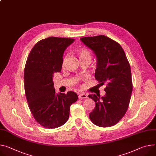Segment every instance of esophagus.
Wrapping results in <instances>:
<instances>
[{
	"mask_svg": "<svg viewBox=\"0 0 156 156\" xmlns=\"http://www.w3.org/2000/svg\"><path fill=\"white\" fill-rule=\"evenodd\" d=\"M78 98L79 99H84L87 98V95L84 93H80L78 94Z\"/></svg>",
	"mask_w": 156,
	"mask_h": 156,
	"instance_id": "1",
	"label": "esophagus"
}]
</instances>
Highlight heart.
<instances>
[{"instance_id": "obj_1", "label": "heart", "mask_w": 156, "mask_h": 156, "mask_svg": "<svg viewBox=\"0 0 156 156\" xmlns=\"http://www.w3.org/2000/svg\"><path fill=\"white\" fill-rule=\"evenodd\" d=\"M78 55L80 56V60H84V59H91V53L87 49H81L78 51ZM66 60V57H65L63 60V65L65 63Z\"/></svg>"}]
</instances>
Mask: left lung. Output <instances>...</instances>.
I'll use <instances>...</instances> for the list:
<instances>
[{
  "label": "left lung",
  "instance_id": "left-lung-1",
  "mask_svg": "<svg viewBox=\"0 0 156 156\" xmlns=\"http://www.w3.org/2000/svg\"><path fill=\"white\" fill-rule=\"evenodd\" d=\"M94 53L97 59L95 79L106 83V94H90L95 108L90 113V119L95 125L106 127L117 124L128 108L133 83L129 63L119 44L100 35L80 39Z\"/></svg>",
  "mask_w": 156,
  "mask_h": 156
}]
</instances>
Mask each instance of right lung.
Masks as SVG:
<instances>
[{
  "label": "right lung",
  "mask_w": 156,
  "mask_h": 156,
  "mask_svg": "<svg viewBox=\"0 0 156 156\" xmlns=\"http://www.w3.org/2000/svg\"><path fill=\"white\" fill-rule=\"evenodd\" d=\"M73 38L50 37L35 45L24 69L27 101L32 114L41 126L54 129L68 119L69 108L78 100L73 91L55 93L53 77L61 72L63 55Z\"/></svg>",
  "instance_id": "1"
}]
</instances>
